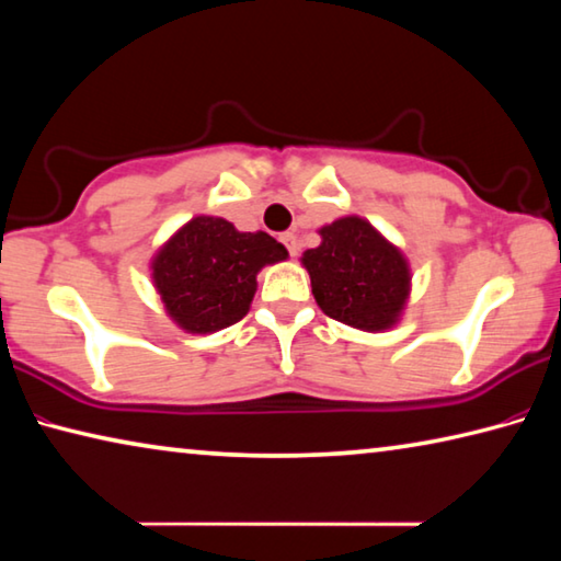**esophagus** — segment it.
I'll list each match as a JSON object with an SVG mask.
<instances>
[{
    "mask_svg": "<svg viewBox=\"0 0 561 561\" xmlns=\"http://www.w3.org/2000/svg\"><path fill=\"white\" fill-rule=\"evenodd\" d=\"M279 242L287 247V252H289V257H297V252H299V244H297V234L294 232H284V234H279Z\"/></svg>",
    "mask_w": 561,
    "mask_h": 561,
    "instance_id": "1",
    "label": "esophagus"
}]
</instances>
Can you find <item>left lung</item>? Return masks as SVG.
Segmentation results:
<instances>
[{
  "mask_svg": "<svg viewBox=\"0 0 561 561\" xmlns=\"http://www.w3.org/2000/svg\"><path fill=\"white\" fill-rule=\"evenodd\" d=\"M319 234L301 262L321 311L364 331L393 327L411 284L403 254L360 217H341Z\"/></svg>",
  "mask_w": 561,
  "mask_h": 561,
  "instance_id": "8db88e82",
  "label": "left lung"
}]
</instances>
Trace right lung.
Segmentation results:
<instances>
[{"label": "right lung", "mask_w": 561, "mask_h": 561, "mask_svg": "<svg viewBox=\"0 0 561 561\" xmlns=\"http://www.w3.org/2000/svg\"><path fill=\"white\" fill-rule=\"evenodd\" d=\"M287 260L267 232H237L222 217H195L153 260V282L165 311L190 334L232 327L257 291L264 264Z\"/></svg>", "instance_id": "add662e5"}]
</instances>
